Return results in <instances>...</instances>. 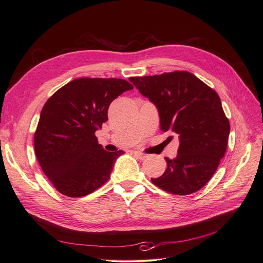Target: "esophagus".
I'll list each match as a JSON object with an SVG mask.
<instances>
[{
    "mask_svg": "<svg viewBox=\"0 0 263 263\" xmlns=\"http://www.w3.org/2000/svg\"><path fill=\"white\" fill-rule=\"evenodd\" d=\"M134 155H135V157H136L137 159H139V160H145V159L147 158V156L145 154L140 153V151H135Z\"/></svg>",
    "mask_w": 263,
    "mask_h": 263,
    "instance_id": "34e87169",
    "label": "esophagus"
}]
</instances>
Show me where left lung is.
Returning <instances> with one entry per match:
<instances>
[{
    "instance_id": "1",
    "label": "left lung",
    "mask_w": 263,
    "mask_h": 263,
    "mask_svg": "<svg viewBox=\"0 0 263 263\" xmlns=\"http://www.w3.org/2000/svg\"><path fill=\"white\" fill-rule=\"evenodd\" d=\"M129 81L157 106L161 130H172L180 139L177 157L165 158L164 173L151 181L171 194L197 192L212 179L227 148L230 125L218 94L187 71Z\"/></svg>"
}]
</instances>
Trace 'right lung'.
Wrapping results in <instances>:
<instances>
[{
	"mask_svg": "<svg viewBox=\"0 0 263 263\" xmlns=\"http://www.w3.org/2000/svg\"><path fill=\"white\" fill-rule=\"evenodd\" d=\"M133 87L123 79L80 78L45 103L34 136L35 154L58 192L81 197L108 181L124 151L103 149L95 132L108 119L110 103Z\"/></svg>",
	"mask_w": 263,
	"mask_h": 263,
	"instance_id": "1",
	"label": "right lung"
}]
</instances>
